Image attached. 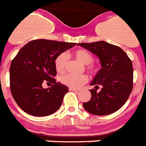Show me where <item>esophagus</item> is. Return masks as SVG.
Segmentation results:
<instances>
[{"label": "esophagus", "instance_id": "1", "mask_svg": "<svg viewBox=\"0 0 146 146\" xmlns=\"http://www.w3.org/2000/svg\"><path fill=\"white\" fill-rule=\"evenodd\" d=\"M70 90V91H76V92H77L78 91V90L77 89H74V88H70L69 89Z\"/></svg>", "mask_w": 146, "mask_h": 146}]
</instances>
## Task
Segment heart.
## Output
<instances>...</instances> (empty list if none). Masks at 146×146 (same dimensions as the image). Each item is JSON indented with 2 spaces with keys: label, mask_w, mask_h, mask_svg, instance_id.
<instances>
[{
  "label": "heart",
  "mask_w": 146,
  "mask_h": 146,
  "mask_svg": "<svg viewBox=\"0 0 146 146\" xmlns=\"http://www.w3.org/2000/svg\"><path fill=\"white\" fill-rule=\"evenodd\" d=\"M73 56L82 64L87 65L86 68L90 73H94L97 71V67L92 64L94 56L90 52L85 49H78L73 52ZM68 61V55L66 52H62L58 55L55 59V67L58 73H62L66 70ZM59 80L62 84L71 88H79L87 81V77L85 75L74 76L72 74H66L60 76Z\"/></svg>",
  "instance_id": "obj_1"
}]
</instances>
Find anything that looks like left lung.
I'll return each instance as SVG.
<instances>
[{
	"instance_id": "8db88e82",
	"label": "left lung",
	"mask_w": 146,
	"mask_h": 146,
	"mask_svg": "<svg viewBox=\"0 0 146 146\" xmlns=\"http://www.w3.org/2000/svg\"><path fill=\"white\" fill-rule=\"evenodd\" d=\"M99 58L101 68L90 83L91 98L83 104L85 110L96 115L117 111L125 104L133 87V67L128 55L118 46L104 41L78 43ZM102 89L99 92L96 90Z\"/></svg>"
}]
</instances>
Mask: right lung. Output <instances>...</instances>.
<instances>
[{"label": "right lung", "mask_w": 146, "mask_h": 146, "mask_svg": "<svg viewBox=\"0 0 146 146\" xmlns=\"http://www.w3.org/2000/svg\"><path fill=\"white\" fill-rule=\"evenodd\" d=\"M76 43L32 40L19 50L10 66V88L24 111L36 117L53 114L60 108L69 88L53 78L55 59ZM43 82L54 84L46 89Z\"/></svg>", "instance_id": "right-lung-1"}]
</instances>
